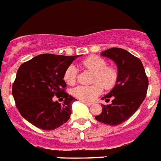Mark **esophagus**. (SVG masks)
<instances>
[{"label": "esophagus", "mask_w": 161, "mask_h": 161, "mask_svg": "<svg viewBox=\"0 0 161 161\" xmlns=\"http://www.w3.org/2000/svg\"><path fill=\"white\" fill-rule=\"evenodd\" d=\"M81 102H82V103H84L85 104H86V105H88V106H91L92 105L91 103H88V102H86V101H81Z\"/></svg>", "instance_id": "34e87169"}]
</instances>
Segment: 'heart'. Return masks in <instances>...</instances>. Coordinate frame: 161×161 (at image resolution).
<instances>
[{"label":"heart","instance_id":"1","mask_svg":"<svg viewBox=\"0 0 161 161\" xmlns=\"http://www.w3.org/2000/svg\"><path fill=\"white\" fill-rule=\"evenodd\" d=\"M81 67L94 72V85L90 86H80L72 90L74 97L82 101H93L102 93L103 87L110 90L117 81L118 73L113 67L107 66V62L97 55H90L82 60ZM64 79L68 85H73L76 80V69L73 65L67 67L64 72Z\"/></svg>","mask_w":161,"mask_h":161}]
</instances>
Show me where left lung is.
I'll return each mask as SVG.
<instances>
[{
	"label": "left lung",
	"instance_id": "left-lung-1",
	"mask_svg": "<svg viewBox=\"0 0 161 161\" xmlns=\"http://www.w3.org/2000/svg\"><path fill=\"white\" fill-rule=\"evenodd\" d=\"M101 54L116 63L118 78L112 91L102 97L107 103L112 99V103L102 104V113L95 119L101 123L118 125L133 116L145 99L148 78L141 60L127 50L114 47Z\"/></svg>",
	"mask_w": 161,
	"mask_h": 161
}]
</instances>
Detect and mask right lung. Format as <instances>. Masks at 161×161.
I'll use <instances>...</instances> for the list:
<instances>
[{
    "label": "right lung",
    "instance_id": "1",
    "mask_svg": "<svg viewBox=\"0 0 161 161\" xmlns=\"http://www.w3.org/2000/svg\"><path fill=\"white\" fill-rule=\"evenodd\" d=\"M77 57L43 53L19 67L12 94L25 120L44 130H55L69 120L71 105L76 99L65 91L64 75ZM53 96L64 103L53 102Z\"/></svg>",
    "mask_w": 161,
    "mask_h": 161
}]
</instances>
